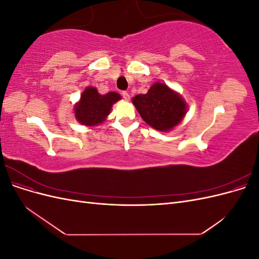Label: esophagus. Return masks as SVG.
<instances>
[{"label":"esophagus","instance_id":"obj_1","mask_svg":"<svg viewBox=\"0 0 259 259\" xmlns=\"http://www.w3.org/2000/svg\"><path fill=\"white\" fill-rule=\"evenodd\" d=\"M122 97L125 99V100H128L130 99V95L127 92H122Z\"/></svg>","mask_w":259,"mask_h":259}]
</instances>
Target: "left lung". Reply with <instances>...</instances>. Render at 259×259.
<instances>
[{"label":"left lung","mask_w":259,"mask_h":259,"mask_svg":"<svg viewBox=\"0 0 259 259\" xmlns=\"http://www.w3.org/2000/svg\"><path fill=\"white\" fill-rule=\"evenodd\" d=\"M143 120L160 132H168L178 125L187 113V103L166 84L154 83L147 94L133 97Z\"/></svg>","instance_id":"left-lung-1"}]
</instances>
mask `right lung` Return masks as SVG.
Here are the masks:
<instances>
[{"label": "right lung", "mask_w": 259, "mask_h": 259, "mask_svg": "<svg viewBox=\"0 0 259 259\" xmlns=\"http://www.w3.org/2000/svg\"><path fill=\"white\" fill-rule=\"evenodd\" d=\"M121 99L115 92L100 95L96 88L89 86L81 94V99L74 106L76 121L85 126H96L110 114L112 105Z\"/></svg>", "instance_id": "1"}]
</instances>
